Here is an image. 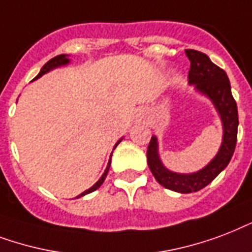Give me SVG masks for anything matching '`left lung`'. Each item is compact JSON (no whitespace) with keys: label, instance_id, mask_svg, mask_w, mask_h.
I'll return each mask as SVG.
<instances>
[{"label":"left lung","instance_id":"1","mask_svg":"<svg viewBox=\"0 0 252 252\" xmlns=\"http://www.w3.org/2000/svg\"><path fill=\"white\" fill-rule=\"evenodd\" d=\"M190 62L189 85L194 87L200 94L205 95L213 104L222 124V142L218 153L212 160L201 169L192 173L173 172L163 164L159 155V142L153 135L147 148V164L154 177L164 188L173 192L192 193L205 188L223 169L233 157L238 132L237 102L231 94L229 77L226 72L217 67L202 52L185 50Z\"/></svg>","mask_w":252,"mask_h":252}]
</instances>
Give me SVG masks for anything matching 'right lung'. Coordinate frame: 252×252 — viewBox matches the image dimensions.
Listing matches in <instances>:
<instances>
[{"label":"right lung","instance_id":"obj_1","mask_svg":"<svg viewBox=\"0 0 252 252\" xmlns=\"http://www.w3.org/2000/svg\"><path fill=\"white\" fill-rule=\"evenodd\" d=\"M71 63V59H69V55H65V54H63V55H58L55 56V58H52L51 60H48L44 65L42 67V69H40V72L38 73V76L35 77L34 80L39 79V77H42L43 75H46V73H48L50 71H52V69H56V68H59V67H64V65H68V64ZM124 139V138H121L118 142H117L116 144H114V148L118 146V144L121 143V140ZM113 148V150H114ZM110 164H112V155H110V159H109L108 161V165H106V169H105V172L102 173V176L99 177L98 181L95 183L94 185H92L91 188L87 189V190H84L81 194H79V196L76 197V198H79V197H83L85 196V194H88V193H92V192H94L95 189H98L101 185H102V183L105 181V179H106V176H108V172H109V168H110Z\"/></svg>","mask_w":252,"mask_h":252}]
</instances>
